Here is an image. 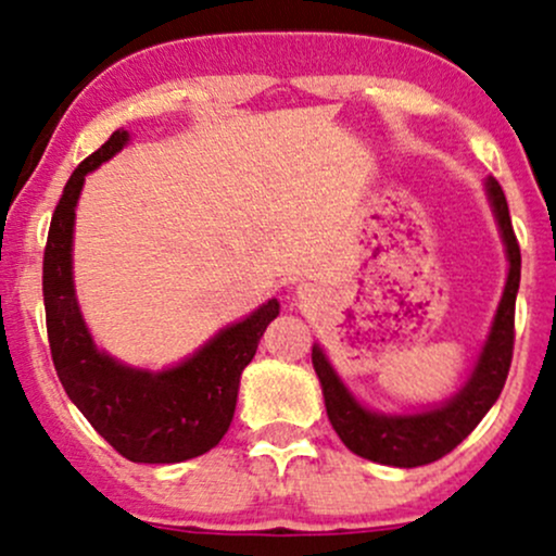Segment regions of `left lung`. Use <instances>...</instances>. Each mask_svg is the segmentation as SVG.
<instances>
[{
    "label": "left lung",
    "mask_w": 556,
    "mask_h": 556,
    "mask_svg": "<svg viewBox=\"0 0 556 556\" xmlns=\"http://www.w3.org/2000/svg\"><path fill=\"white\" fill-rule=\"evenodd\" d=\"M486 195L491 208H494L504 248H507L509 271L486 344L478 355L473 374L455 397L424 413H410V416H387V413L366 410L350 394V389L342 384L324 350L314 344L311 358H314L316 376L321 381L324 405H327L331 426H334L337 437L342 439L344 446L355 455L366 457V460L394 465V468H418V465L439 460L481 424L489 407L502 394L509 363H513L515 298H518L520 287V245L518 238H515L513 219H509L507 198H504L502 185L494 177L486 180Z\"/></svg>",
    "instance_id": "left-lung-1"
}]
</instances>
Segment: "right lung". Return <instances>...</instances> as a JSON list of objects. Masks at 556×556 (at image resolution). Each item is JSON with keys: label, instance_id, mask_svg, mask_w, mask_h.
<instances>
[{"label": "right lung", "instance_id": "obj_1", "mask_svg": "<svg viewBox=\"0 0 556 556\" xmlns=\"http://www.w3.org/2000/svg\"><path fill=\"white\" fill-rule=\"evenodd\" d=\"M127 140L130 132L114 130L99 151L83 159L54 208L43 248L49 348L67 397L119 455L132 463H182L208 452L227 433L240 374L279 316V303L269 300L164 371L130 368L96 348L73 285L75 206L88 172L110 162Z\"/></svg>", "mask_w": 556, "mask_h": 556}]
</instances>
